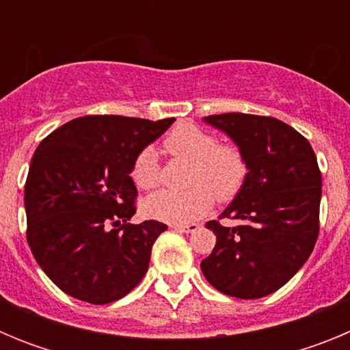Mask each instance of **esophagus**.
I'll return each instance as SVG.
<instances>
[{"instance_id": "34e87169", "label": "esophagus", "mask_w": 350, "mask_h": 350, "mask_svg": "<svg viewBox=\"0 0 350 350\" xmlns=\"http://www.w3.org/2000/svg\"><path fill=\"white\" fill-rule=\"evenodd\" d=\"M173 230L182 231V233H194V231L200 230V224L196 222H187V224H173Z\"/></svg>"}]
</instances>
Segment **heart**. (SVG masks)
I'll return each mask as SVG.
<instances>
[{"instance_id":"heart-1","label":"heart","mask_w":350,"mask_h":350,"mask_svg":"<svg viewBox=\"0 0 350 350\" xmlns=\"http://www.w3.org/2000/svg\"><path fill=\"white\" fill-rule=\"evenodd\" d=\"M163 148L170 156L191 161L189 189H161L147 198L148 217L182 224L200 217L219 202H230L242 191L249 165L237 144H217V137L193 122H180L166 135ZM131 178L140 189H152L159 182V161L152 147L142 148L131 166Z\"/></svg>"}]
</instances>
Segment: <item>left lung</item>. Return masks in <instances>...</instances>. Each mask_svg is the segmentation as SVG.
Segmentation results:
<instances>
[{"label": "left lung", "mask_w": 350, "mask_h": 350, "mask_svg": "<svg viewBox=\"0 0 350 350\" xmlns=\"http://www.w3.org/2000/svg\"><path fill=\"white\" fill-rule=\"evenodd\" d=\"M205 120L242 148L249 173L219 217L238 226L206 222L217 242L202 271L224 295L262 298L289 282L317 242L323 193L317 157L307 138L273 117L237 112Z\"/></svg>", "instance_id": "1"}]
</instances>
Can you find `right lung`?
<instances>
[{
	"label": "right lung",
	"mask_w": 350,
	"mask_h": 350,
	"mask_svg": "<svg viewBox=\"0 0 350 350\" xmlns=\"http://www.w3.org/2000/svg\"><path fill=\"white\" fill-rule=\"evenodd\" d=\"M173 120L83 116L38 145L24 185L26 238L40 268L66 295L107 305L147 273L166 224H128L138 196L129 173L137 154Z\"/></svg>",
	"instance_id": "obj_1"
}]
</instances>
